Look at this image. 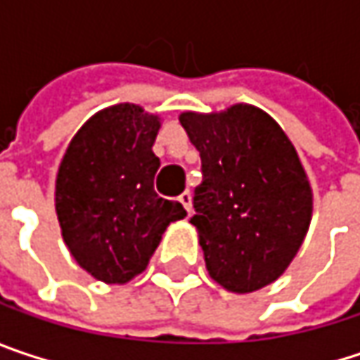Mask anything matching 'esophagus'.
<instances>
[{
  "label": "esophagus",
  "mask_w": 360,
  "mask_h": 360,
  "mask_svg": "<svg viewBox=\"0 0 360 360\" xmlns=\"http://www.w3.org/2000/svg\"><path fill=\"white\" fill-rule=\"evenodd\" d=\"M178 200L184 205V209H186L188 213L193 211V194L188 193V191H184V193L180 194V196H178Z\"/></svg>",
  "instance_id": "esophagus-1"
}]
</instances>
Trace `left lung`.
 <instances>
[{
  "label": "left lung",
  "instance_id": "1",
  "mask_svg": "<svg viewBox=\"0 0 360 360\" xmlns=\"http://www.w3.org/2000/svg\"><path fill=\"white\" fill-rule=\"evenodd\" d=\"M180 124L200 153L191 223L211 278L231 293L274 283L303 244L314 209L293 143L250 104L182 112Z\"/></svg>",
  "mask_w": 360,
  "mask_h": 360
}]
</instances>
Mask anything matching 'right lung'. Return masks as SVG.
<instances>
[{
    "mask_svg": "<svg viewBox=\"0 0 360 360\" xmlns=\"http://www.w3.org/2000/svg\"><path fill=\"white\" fill-rule=\"evenodd\" d=\"M160 118L116 104L75 133L55 182V209L71 256L94 278L129 283L147 269L180 202L153 191L160 158L151 151Z\"/></svg>",
    "mask_w": 360,
    "mask_h": 360,
    "instance_id": "right-lung-1",
    "label": "right lung"
}]
</instances>
